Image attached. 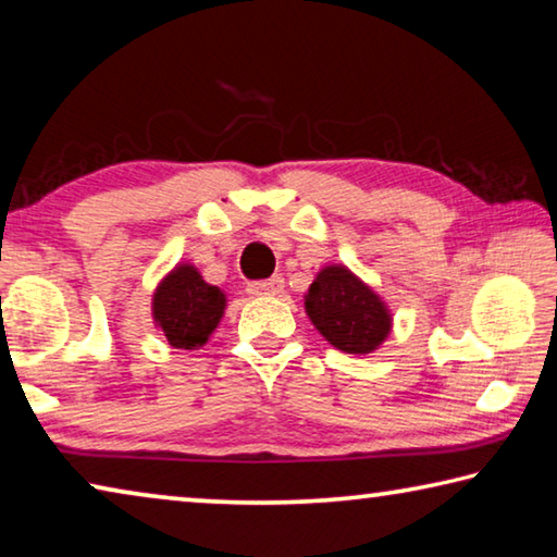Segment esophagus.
Returning <instances> with one entry per match:
<instances>
[{"instance_id": "obj_1", "label": "esophagus", "mask_w": 557, "mask_h": 557, "mask_svg": "<svg viewBox=\"0 0 557 557\" xmlns=\"http://www.w3.org/2000/svg\"><path fill=\"white\" fill-rule=\"evenodd\" d=\"M282 287H285V280H282V277L256 280V282H248V295H252V297H272V295H280Z\"/></svg>"}]
</instances>
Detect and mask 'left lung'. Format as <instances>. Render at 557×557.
<instances>
[{"mask_svg": "<svg viewBox=\"0 0 557 557\" xmlns=\"http://www.w3.org/2000/svg\"><path fill=\"white\" fill-rule=\"evenodd\" d=\"M305 307L319 334L338 351L371 354L391 332V314L381 297L344 265L319 272Z\"/></svg>", "mask_w": 557, "mask_h": 557, "instance_id": "8db88e82", "label": "left lung"}]
</instances>
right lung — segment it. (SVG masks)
Here are the masks:
<instances>
[{
	"mask_svg": "<svg viewBox=\"0 0 557 557\" xmlns=\"http://www.w3.org/2000/svg\"><path fill=\"white\" fill-rule=\"evenodd\" d=\"M225 309V295L203 282L199 270L178 265L154 292L152 312L166 342L176 348L203 346Z\"/></svg>",
	"mask_w": 557,
	"mask_h": 557,
	"instance_id": "1",
	"label": "right lung"
}]
</instances>
